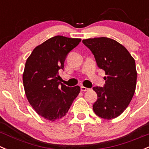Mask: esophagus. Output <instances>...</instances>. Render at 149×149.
Here are the masks:
<instances>
[{
    "label": "esophagus",
    "mask_w": 149,
    "mask_h": 149,
    "mask_svg": "<svg viewBox=\"0 0 149 149\" xmlns=\"http://www.w3.org/2000/svg\"><path fill=\"white\" fill-rule=\"evenodd\" d=\"M80 90H81V91H82V92H85V91H89V88H85V87H84V86H81L80 87Z\"/></svg>",
    "instance_id": "1"
}]
</instances>
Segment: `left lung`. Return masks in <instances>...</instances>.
<instances>
[{
	"instance_id": "1",
	"label": "left lung",
	"mask_w": 149,
	"mask_h": 149,
	"mask_svg": "<svg viewBox=\"0 0 149 149\" xmlns=\"http://www.w3.org/2000/svg\"><path fill=\"white\" fill-rule=\"evenodd\" d=\"M82 42L106 73L104 88H93L98 95L93 111L101 118L112 120L126 109L133 97L137 80L135 59L125 46L111 38H88Z\"/></svg>"
}]
</instances>
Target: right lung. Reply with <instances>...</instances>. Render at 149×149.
I'll use <instances>...</instances> for the list:
<instances>
[{"mask_svg": "<svg viewBox=\"0 0 149 149\" xmlns=\"http://www.w3.org/2000/svg\"><path fill=\"white\" fill-rule=\"evenodd\" d=\"M81 39L57 35L35 47L27 58L23 73L26 98L35 111L50 121L64 117L80 91L59 82L67 55Z\"/></svg>", "mask_w": 149, "mask_h": 149, "instance_id": "right-lung-1", "label": "right lung"}]
</instances>
